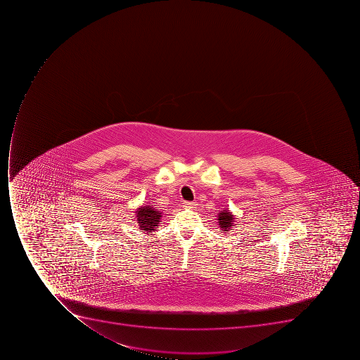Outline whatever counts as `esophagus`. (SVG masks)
I'll return each mask as SVG.
<instances>
[{
  "label": "esophagus",
  "instance_id": "34e87169",
  "mask_svg": "<svg viewBox=\"0 0 360 360\" xmlns=\"http://www.w3.org/2000/svg\"><path fill=\"white\" fill-rule=\"evenodd\" d=\"M184 208H189V210H193L195 207V202L193 201H184Z\"/></svg>",
  "mask_w": 360,
  "mask_h": 360
}]
</instances>
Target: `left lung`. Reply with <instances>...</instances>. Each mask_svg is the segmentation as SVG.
Here are the masks:
<instances>
[{
  "label": "left lung",
  "mask_w": 360,
  "mask_h": 360,
  "mask_svg": "<svg viewBox=\"0 0 360 360\" xmlns=\"http://www.w3.org/2000/svg\"><path fill=\"white\" fill-rule=\"evenodd\" d=\"M218 225L221 227V231L223 233H227L229 229L233 226V221H234V215H232V212H229V210H221L217 216Z\"/></svg>",
  "instance_id": "1"
}]
</instances>
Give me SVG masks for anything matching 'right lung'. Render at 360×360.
Listing matches in <instances>:
<instances>
[{"instance_id":"right-lung-1","label":"right lung","mask_w":360,"mask_h":360,"mask_svg":"<svg viewBox=\"0 0 360 360\" xmlns=\"http://www.w3.org/2000/svg\"><path fill=\"white\" fill-rule=\"evenodd\" d=\"M135 212H136L139 231L146 233H152L156 231L162 217V212L160 210H156L155 207L146 205V206L137 208Z\"/></svg>"}]
</instances>
